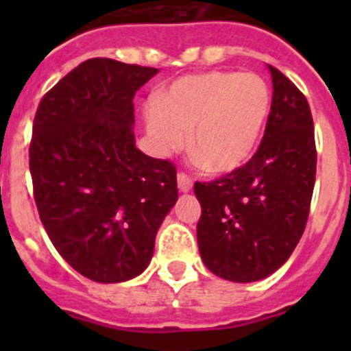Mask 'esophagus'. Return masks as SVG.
Returning a JSON list of instances; mask_svg holds the SVG:
<instances>
[{
	"label": "esophagus",
	"mask_w": 351,
	"mask_h": 351,
	"mask_svg": "<svg viewBox=\"0 0 351 351\" xmlns=\"http://www.w3.org/2000/svg\"><path fill=\"white\" fill-rule=\"evenodd\" d=\"M178 186L181 191H190L191 186H193V181H191L190 176H186V173H179L178 176Z\"/></svg>",
	"instance_id": "34e87169"
}]
</instances>
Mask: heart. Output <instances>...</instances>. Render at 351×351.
<instances>
[{
	"label": "heart",
	"instance_id": "obj_1",
	"mask_svg": "<svg viewBox=\"0 0 351 351\" xmlns=\"http://www.w3.org/2000/svg\"><path fill=\"white\" fill-rule=\"evenodd\" d=\"M271 110L256 73L206 71L172 82L145 107V130L158 154L190 145L206 169L230 172L255 151Z\"/></svg>",
	"mask_w": 351,
	"mask_h": 351
}]
</instances>
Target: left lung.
Masks as SVG:
<instances>
[{
    "label": "left lung",
    "instance_id": "8db88e82",
    "mask_svg": "<svg viewBox=\"0 0 351 351\" xmlns=\"http://www.w3.org/2000/svg\"><path fill=\"white\" fill-rule=\"evenodd\" d=\"M272 104L256 153L210 182H195L202 214L197 241L206 267L250 283L283 265L308 223L316 178L313 116L306 96L269 64Z\"/></svg>",
    "mask_w": 351,
    "mask_h": 351
}]
</instances>
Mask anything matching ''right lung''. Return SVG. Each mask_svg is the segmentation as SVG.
<instances>
[{"instance_id": "obj_1", "label": "right lung", "mask_w": 351, "mask_h": 351, "mask_svg": "<svg viewBox=\"0 0 351 351\" xmlns=\"http://www.w3.org/2000/svg\"><path fill=\"white\" fill-rule=\"evenodd\" d=\"M158 68L93 58L40 100L29 144L33 197L71 267L98 283L147 267L178 200V170L135 147L133 96Z\"/></svg>"}]
</instances>
